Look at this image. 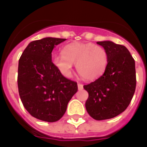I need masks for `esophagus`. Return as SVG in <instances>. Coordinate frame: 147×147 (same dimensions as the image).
I'll use <instances>...</instances> for the list:
<instances>
[{
	"instance_id": "34e87169",
	"label": "esophagus",
	"mask_w": 147,
	"mask_h": 147,
	"mask_svg": "<svg viewBox=\"0 0 147 147\" xmlns=\"http://www.w3.org/2000/svg\"><path fill=\"white\" fill-rule=\"evenodd\" d=\"M83 88V85L82 83H78V89L79 90H82Z\"/></svg>"
}]
</instances>
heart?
<instances>
[{
    "label": "heart",
    "instance_id": "b5f03b06",
    "mask_svg": "<svg viewBox=\"0 0 147 147\" xmlns=\"http://www.w3.org/2000/svg\"><path fill=\"white\" fill-rule=\"evenodd\" d=\"M63 54H53L51 61L64 76H71L72 66L76 64L78 73L84 80H94L104 73L108 64L105 49L93 43H73L64 46Z\"/></svg>",
    "mask_w": 147,
    "mask_h": 147
}]
</instances>
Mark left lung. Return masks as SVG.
<instances>
[{
  "label": "left lung",
  "mask_w": 147,
  "mask_h": 147,
  "mask_svg": "<svg viewBox=\"0 0 147 147\" xmlns=\"http://www.w3.org/2000/svg\"><path fill=\"white\" fill-rule=\"evenodd\" d=\"M108 53L105 72L95 81L84 85L89 94L86 109L94 120L111 119L123 113L134 95L136 86L135 60L128 49L110 41L98 42Z\"/></svg>",
  "instance_id": "obj_1"
}]
</instances>
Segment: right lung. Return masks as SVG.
Masks as SVG:
<instances>
[{
	"label": "right lung",
	"instance_id": "obj_1",
	"mask_svg": "<svg viewBox=\"0 0 147 147\" xmlns=\"http://www.w3.org/2000/svg\"><path fill=\"white\" fill-rule=\"evenodd\" d=\"M65 38H45L33 41L19 61L18 89L24 108L38 120L61 119L77 92V83L65 78L52 63V51Z\"/></svg>",
	"mask_w": 147,
	"mask_h": 147
}]
</instances>
